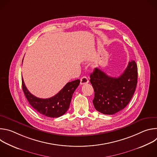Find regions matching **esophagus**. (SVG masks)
Returning a JSON list of instances; mask_svg holds the SVG:
<instances>
[{"mask_svg":"<svg viewBox=\"0 0 157 157\" xmlns=\"http://www.w3.org/2000/svg\"><path fill=\"white\" fill-rule=\"evenodd\" d=\"M89 82V80L87 79V78L86 76H83L82 78H81V84L82 85V84H86V83H88Z\"/></svg>","mask_w":157,"mask_h":157,"instance_id":"34e87169","label":"esophagus"}]
</instances>
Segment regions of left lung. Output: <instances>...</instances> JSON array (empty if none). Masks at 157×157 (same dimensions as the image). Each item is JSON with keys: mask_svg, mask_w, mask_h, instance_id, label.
I'll return each mask as SVG.
<instances>
[{"mask_svg": "<svg viewBox=\"0 0 157 157\" xmlns=\"http://www.w3.org/2000/svg\"><path fill=\"white\" fill-rule=\"evenodd\" d=\"M137 65L135 61L128 62L124 73L118 78L107 75L96 68L90 75L94 90L93 101L99 113L113 115L124 109L131 100L137 84Z\"/></svg>", "mask_w": 157, "mask_h": 157, "instance_id": "1", "label": "left lung"}]
</instances>
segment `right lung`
Returning <instances> with one entry per match:
<instances>
[{"label":"right lung","mask_w":157,"mask_h":157,"mask_svg":"<svg viewBox=\"0 0 157 157\" xmlns=\"http://www.w3.org/2000/svg\"><path fill=\"white\" fill-rule=\"evenodd\" d=\"M21 81L22 89L31 106L40 114L52 118L59 117L66 113L70 107L73 94L80 83L79 79L69 82L55 96L41 99L32 94L26 87L23 78Z\"/></svg>","instance_id":"right-lung-1"}]
</instances>
